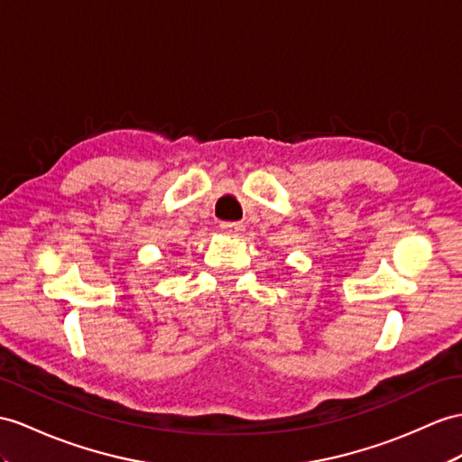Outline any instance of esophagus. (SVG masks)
Masks as SVG:
<instances>
[{"mask_svg": "<svg viewBox=\"0 0 462 462\" xmlns=\"http://www.w3.org/2000/svg\"><path fill=\"white\" fill-rule=\"evenodd\" d=\"M219 227L225 235H229V237H239V235L245 231L243 223H221Z\"/></svg>", "mask_w": 462, "mask_h": 462, "instance_id": "esophagus-1", "label": "esophagus"}]
</instances>
